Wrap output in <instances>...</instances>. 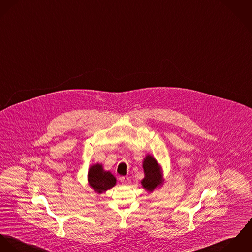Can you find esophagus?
Listing matches in <instances>:
<instances>
[{
    "label": "esophagus",
    "mask_w": 252,
    "mask_h": 252,
    "mask_svg": "<svg viewBox=\"0 0 252 252\" xmlns=\"http://www.w3.org/2000/svg\"><path fill=\"white\" fill-rule=\"evenodd\" d=\"M121 182L123 185H129L131 181L127 176H124V177H121Z\"/></svg>",
    "instance_id": "34e87169"
}]
</instances>
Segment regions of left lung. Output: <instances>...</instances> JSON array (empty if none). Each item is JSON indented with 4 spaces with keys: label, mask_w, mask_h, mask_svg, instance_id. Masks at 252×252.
Segmentation results:
<instances>
[{
    "label": "left lung",
    "mask_w": 252,
    "mask_h": 252,
    "mask_svg": "<svg viewBox=\"0 0 252 252\" xmlns=\"http://www.w3.org/2000/svg\"><path fill=\"white\" fill-rule=\"evenodd\" d=\"M144 179L141 181L142 187L149 192L161 187L164 183L162 168L158 160L151 155H147L143 160Z\"/></svg>",
    "instance_id": "left-lung-1"
}]
</instances>
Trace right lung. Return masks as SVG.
<instances>
[{
    "instance_id": "add662e5",
    "label": "right lung",
    "mask_w": 252,
    "mask_h": 252,
    "mask_svg": "<svg viewBox=\"0 0 252 252\" xmlns=\"http://www.w3.org/2000/svg\"><path fill=\"white\" fill-rule=\"evenodd\" d=\"M117 180L110 171H105L102 164H93L88 172V185L97 193L101 194L116 185Z\"/></svg>"
}]
</instances>
